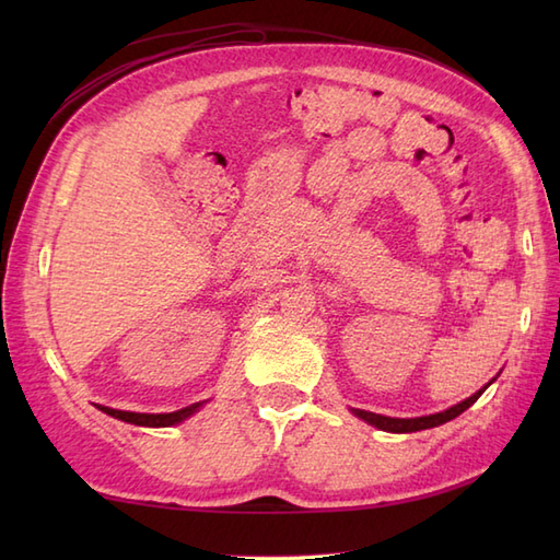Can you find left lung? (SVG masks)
<instances>
[{
	"label": "left lung",
	"mask_w": 560,
	"mask_h": 560,
	"mask_svg": "<svg viewBox=\"0 0 560 560\" xmlns=\"http://www.w3.org/2000/svg\"><path fill=\"white\" fill-rule=\"evenodd\" d=\"M493 380H491V383H493ZM489 385H486V387H489ZM483 389L474 392L471 397H467L464 401L455 404V407H450L445 411L428 413V416H416V419H395V416H383V413H373V411H365V409H351V413L359 416V419H363L365 423L380 428V431H387V433H416V431H425V428H435V425H443V423H447L452 419H457L462 411H467L471 404L481 397Z\"/></svg>",
	"instance_id": "8db88e82"
}]
</instances>
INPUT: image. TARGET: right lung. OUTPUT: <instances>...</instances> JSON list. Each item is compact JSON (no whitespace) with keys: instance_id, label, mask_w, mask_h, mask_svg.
<instances>
[{"instance_id":"obj_1","label":"right lung","mask_w":560,"mask_h":560,"mask_svg":"<svg viewBox=\"0 0 560 560\" xmlns=\"http://www.w3.org/2000/svg\"><path fill=\"white\" fill-rule=\"evenodd\" d=\"M207 401H197V404H189L185 409H177L171 413H139V411H120V409H110V407H103V404H96V407L113 416V419H120L125 423H132V425H147V428H168V425H177L187 421L189 416L197 413L201 407H205Z\"/></svg>"}]
</instances>
